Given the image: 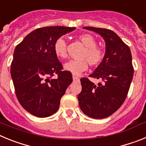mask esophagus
<instances>
[{"mask_svg":"<svg viewBox=\"0 0 146 146\" xmlns=\"http://www.w3.org/2000/svg\"><path fill=\"white\" fill-rule=\"evenodd\" d=\"M72 78H73V81H74V82H79L80 81L79 77H76V76H74V75H73Z\"/></svg>","mask_w":146,"mask_h":146,"instance_id":"34e87169","label":"esophagus"}]
</instances>
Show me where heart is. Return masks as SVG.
<instances>
[{"label":"heart","mask_w":146,"mask_h":146,"mask_svg":"<svg viewBox=\"0 0 146 146\" xmlns=\"http://www.w3.org/2000/svg\"><path fill=\"white\" fill-rule=\"evenodd\" d=\"M79 39L86 47L82 55V60H71L64 64V69L74 75H79L87 70L88 62L92 66L99 64L103 58V51L96 46V41L92 35L84 33L79 36ZM66 42L63 37H60L54 44V52L58 58L64 59L67 57Z\"/></svg>","instance_id":"1"}]
</instances>
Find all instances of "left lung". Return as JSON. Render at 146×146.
<instances>
[{
  "instance_id": "obj_1",
  "label": "left lung",
  "mask_w": 146,
  "mask_h": 146,
  "mask_svg": "<svg viewBox=\"0 0 146 146\" xmlns=\"http://www.w3.org/2000/svg\"><path fill=\"white\" fill-rule=\"evenodd\" d=\"M99 33L105 42L102 62L90 77L101 80L95 85L81 78L82 91L78 94L79 106L90 118L101 119L111 115L126 99L133 78L134 69L129 47L116 33L105 28L83 27Z\"/></svg>"
}]
</instances>
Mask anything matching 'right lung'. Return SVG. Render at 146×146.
<instances>
[{
  "label": "right lung",
  "instance_id": "add662e5",
  "mask_svg": "<svg viewBox=\"0 0 146 146\" xmlns=\"http://www.w3.org/2000/svg\"><path fill=\"white\" fill-rule=\"evenodd\" d=\"M74 30L63 26L38 28L15 49L11 76L15 93L22 107L35 116L45 118L56 113L72 83L71 72L62 71L53 47L58 38Z\"/></svg>",
  "mask_w": 146,
  "mask_h": 146
}]
</instances>
